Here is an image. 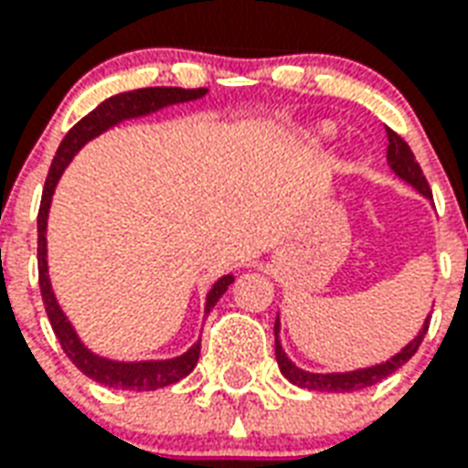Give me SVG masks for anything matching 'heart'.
<instances>
[{
  "label": "heart",
  "mask_w": 468,
  "mask_h": 468,
  "mask_svg": "<svg viewBox=\"0 0 468 468\" xmlns=\"http://www.w3.org/2000/svg\"><path fill=\"white\" fill-rule=\"evenodd\" d=\"M304 134L312 139V142H321V139H329L331 134H334V127H331L329 122H316L312 124V127H306Z\"/></svg>",
  "instance_id": "1"
}]
</instances>
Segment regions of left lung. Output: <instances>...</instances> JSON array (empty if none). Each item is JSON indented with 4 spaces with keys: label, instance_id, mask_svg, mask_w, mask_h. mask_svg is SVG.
Listing matches in <instances>:
<instances>
[{
    "label": "left lung",
    "instance_id": "8db88e82",
    "mask_svg": "<svg viewBox=\"0 0 468 468\" xmlns=\"http://www.w3.org/2000/svg\"><path fill=\"white\" fill-rule=\"evenodd\" d=\"M388 166L395 171V176L402 178L408 186H412L417 194H422L424 198L432 201V191H430V184L424 178L420 164L415 162V154L412 149L408 147V142L395 134L392 130H388ZM280 314L274 319V356H277V366H280L282 376L287 378L290 383L299 385V388H306V390H319V392H353L361 390V388H368V385L380 383L383 378H388L390 373H395L398 368H402L405 363L412 358L422 344L424 334H427V326H430V316L424 319L422 329L417 331V336L410 341L408 346H402L400 351L395 353L392 358L383 363H376V366H368V368H356L346 370V373H312V370L299 368L297 363H292L287 358V353L282 351L280 344Z\"/></svg>",
    "mask_w": 468,
    "mask_h": 468
}]
</instances>
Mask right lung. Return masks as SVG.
<instances>
[{
    "label": "right lung",
    "instance_id": "obj_1",
    "mask_svg": "<svg viewBox=\"0 0 468 468\" xmlns=\"http://www.w3.org/2000/svg\"><path fill=\"white\" fill-rule=\"evenodd\" d=\"M206 92H208L206 88H194V90H186V88H142V90H127L102 100L76 127H70V132L60 142L58 152L53 156L51 169H48V176H46L41 208H38V284H41L46 314H48V321H51L53 334L60 341V348L66 351L70 361L76 363V368L88 378H92L95 383L107 385V388H120V390H159V388L178 383L181 378H186L196 368L198 356H201V341H196L186 353H181L176 358H166V361H112V358H102L98 353H92L80 341V336L73 329V324L68 321V316L60 309L58 299L53 294L51 277H48L46 228H48V210H51L53 191L58 186V178L63 176L68 164L73 162V156L90 139L107 132L110 127H115V124L124 122V120H137V117H147L169 105L191 102V100L203 98ZM233 282V274H223L218 282H213V287L206 294V314L216 306V302L226 294Z\"/></svg>",
    "mask_w": 468,
    "mask_h": 468
}]
</instances>
